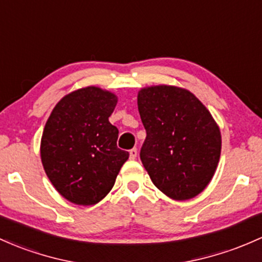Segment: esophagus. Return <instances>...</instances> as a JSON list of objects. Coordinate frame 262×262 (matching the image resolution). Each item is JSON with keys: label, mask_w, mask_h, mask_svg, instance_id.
I'll list each match as a JSON object with an SVG mask.
<instances>
[{"label": "esophagus", "mask_w": 262, "mask_h": 262, "mask_svg": "<svg viewBox=\"0 0 262 262\" xmlns=\"http://www.w3.org/2000/svg\"><path fill=\"white\" fill-rule=\"evenodd\" d=\"M137 155H138L137 148H133V149H130V150H129V157H130V159H136Z\"/></svg>", "instance_id": "1"}]
</instances>
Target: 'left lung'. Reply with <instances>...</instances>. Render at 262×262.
<instances>
[{"label":"left lung","mask_w":262,"mask_h":262,"mask_svg":"<svg viewBox=\"0 0 262 262\" xmlns=\"http://www.w3.org/2000/svg\"><path fill=\"white\" fill-rule=\"evenodd\" d=\"M138 109L146 132L140 160L151 182L174 200L196 196L219 163L221 136L194 94L173 85L143 88Z\"/></svg>","instance_id":"8db88e82"}]
</instances>
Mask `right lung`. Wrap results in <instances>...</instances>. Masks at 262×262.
<instances>
[{
	"label": "right lung",
	"mask_w": 262,
	"mask_h": 262,
	"mask_svg": "<svg viewBox=\"0 0 262 262\" xmlns=\"http://www.w3.org/2000/svg\"><path fill=\"white\" fill-rule=\"evenodd\" d=\"M113 93L87 87L57 103L41 140L46 174L56 190L78 205H94L113 188L129 153L117 146L118 129L108 118Z\"/></svg>",
	"instance_id": "right-lung-1"
}]
</instances>
